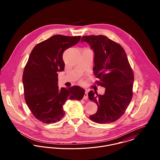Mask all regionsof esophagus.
Instances as JSON below:
<instances>
[{"label": "esophagus", "instance_id": "1", "mask_svg": "<svg viewBox=\"0 0 160 160\" xmlns=\"http://www.w3.org/2000/svg\"><path fill=\"white\" fill-rule=\"evenodd\" d=\"M84 99H85V100H88V93L87 91H85V94L84 95Z\"/></svg>", "mask_w": 160, "mask_h": 160}]
</instances>
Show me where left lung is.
<instances>
[{
	"mask_svg": "<svg viewBox=\"0 0 160 160\" xmlns=\"http://www.w3.org/2000/svg\"><path fill=\"white\" fill-rule=\"evenodd\" d=\"M87 42L93 52V73L98 85L105 88L103 95L89 92V98L98 110L90 119L99 124L114 122L124 113L132 98L134 73L127 55L119 44L105 36H86L81 42Z\"/></svg>",
	"mask_w": 160,
	"mask_h": 160,
	"instance_id": "obj_1",
	"label": "left lung"
}]
</instances>
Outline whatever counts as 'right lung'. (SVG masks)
<instances>
[{
	"instance_id": "add662e5",
	"label": "right lung",
	"mask_w": 160,
	"mask_h": 160,
	"mask_svg": "<svg viewBox=\"0 0 160 160\" xmlns=\"http://www.w3.org/2000/svg\"><path fill=\"white\" fill-rule=\"evenodd\" d=\"M80 39L81 36L54 35L37 44L30 53L23 71L24 98L31 113L43 122L60 121L67 100H81L85 94L79 86H58V72L65 68L63 53Z\"/></svg>"
}]
</instances>
